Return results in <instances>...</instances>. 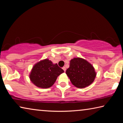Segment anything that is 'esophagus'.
<instances>
[{
    "instance_id": "34e87169",
    "label": "esophagus",
    "mask_w": 123,
    "mask_h": 123,
    "mask_svg": "<svg viewBox=\"0 0 123 123\" xmlns=\"http://www.w3.org/2000/svg\"><path fill=\"white\" fill-rule=\"evenodd\" d=\"M62 69H63V70H64V72H66V68L65 67H63L62 68Z\"/></svg>"
}]
</instances>
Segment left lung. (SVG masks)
I'll return each instance as SVG.
<instances>
[{"label":"left lung","mask_w":123,"mask_h":123,"mask_svg":"<svg viewBox=\"0 0 123 123\" xmlns=\"http://www.w3.org/2000/svg\"><path fill=\"white\" fill-rule=\"evenodd\" d=\"M72 84L79 88L88 86L96 76L92 64L81 58H74L70 62L69 68L66 72Z\"/></svg>","instance_id":"8db88e82"}]
</instances>
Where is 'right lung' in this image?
<instances>
[{
	"mask_svg": "<svg viewBox=\"0 0 123 123\" xmlns=\"http://www.w3.org/2000/svg\"><path fill=\"white\" fill-rule=\"evenodd\" d=\"M63 72L57 64H54L51 61L45 59L35 64L31 72L30 79L36 86L47 88L50 87L57 76Z\"/></svg>",
	"mask_w": 123,
	"mask_h": 123,
	"instance_id": "add662e5",
	"label": "right lung"
}]
</instances>
